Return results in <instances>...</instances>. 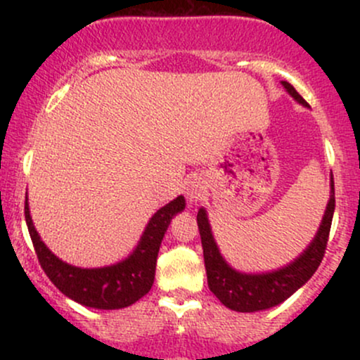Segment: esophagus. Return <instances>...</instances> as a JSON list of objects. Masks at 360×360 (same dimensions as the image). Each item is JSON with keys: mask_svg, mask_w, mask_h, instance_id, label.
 I'll list each match as a JSON object with an SVG mask.
<instances>
[{"mask_svg": "<svg viewBox=\"0 0 360 360\" xmlns=\"http://www.w3.org/2000/svg\"><path fill=\"white\" fill-rule=\"evenodd\" d=\"M206 193V183L200 176H191L184 183V194L189 203H198Z\"/></svg>", "mask_w": 360, "mask_h": 360, "instance_id": "esophagus-1", "label": "esophagus"}]
</instances>
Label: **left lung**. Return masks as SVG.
<instances>
[{
  "instance_id": "obj_1",
  "label": "left lung",
  "mask_w": 360,
  "mask_h": 360,
  "mask_svg": "<svg viewBox=\"0 0 360 360\" xmlns=\"http://www.w3.org/2000/svg\"><path fill=\"white\" fill-rule=\"evenodd\" d=\"M281 84L292 100L304 108H309L308 103L288 81H281ZM333 212H335V189H333V176L330 174L328 203H326L323 218H321L315 237L308 243L307 249L301 252L298 257L278 269L243 272L235 269L221 255L220 247L214 240L208 212L201 206L198 210L196 220L201 235V245H203L210 291L221 301V304L238 313H254L278 307L289 296L295 295L301 286H304V283H308V279L315 274L321 259H323Z\"/></svg>"
}]
</instances>
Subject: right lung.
Wrapping results in <instances>:
<instances>
[{
  "instance_id": "obj_1",
  "label": "right lung",
  "mask_w": 360,
  "mask_h": 360,
  "mask_svg": "<svg viewBox=\"0 0 360 360\" xmlns=\"http://www.w3.org/2000/svg\"><path fill=\"white\" fill-rule=\"evenodd\" d=\"M184 196H177L157 210L140 235L137 245L125 259L103 267H77L64 262L45 245L32 220L28 193L25 196V220L45 274L68 298L96 309L127 308L150 291L160 243L172 218L184 212Z\"/></svg>"
}]
</instances>
